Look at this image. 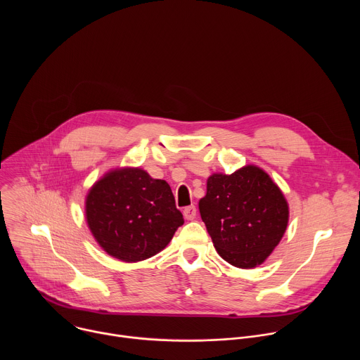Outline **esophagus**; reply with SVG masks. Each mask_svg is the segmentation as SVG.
<instances>
[{"label": "esophagus", "instance_id": "1", "mask_svg": "<svg viewBox=\"0 0 360 360\" xmlns=\"http://www.w3.org/2000/svg\"><path fill=\"white\" fill-rule=\"evenodd\" d=\"M195 217H196V208L193 207V205H191V207H186L184 210V218L186 221H193Z\"/></svg>", "mask_w": 360, "mask_h": 360}]
</instances>
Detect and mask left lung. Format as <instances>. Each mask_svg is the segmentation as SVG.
<instances>
[{
    "instance_id": "8db88e82",
    "label": "left lung",
    "mask_w": 360,
    "mask_h": 360,
    "mask_svg": "<svg viewBox=\"0 0 360 360\" xmlns=\"http://www.w3.org/2000/svg\"><path fill=\"white\" fill-rule=\"evenodd\" d=\"M199 212L222 259L242 269L266 261L289 221L285 195L256 165L231 175L212 174L207 195L199 200Z\"/></svg>"
}]
</instances>
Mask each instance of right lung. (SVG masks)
Returning <instances> with one entry per match:
<instances>
[{
	"mask_svg": "<svg viewBox=\"0 0 360 360\" xmlns=\"http://www.w3.org/2000/svg\"><path fill=\"white\" fill-rule=\"evenodd\" d=\"M86 225L110 256L127 264L161 252L184 224L171 186L141 168H115L85 198Z\"/></svg>",
	"mask_w": 360,
	"mask_h": 360,
	"instance_id": "right-lung-1",
	"label": "right lung"
}]
</instances>
